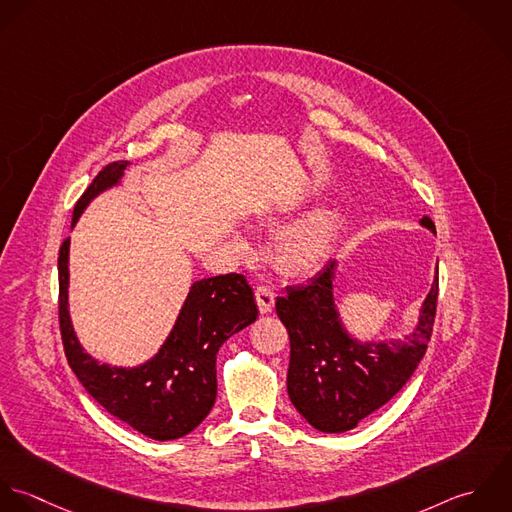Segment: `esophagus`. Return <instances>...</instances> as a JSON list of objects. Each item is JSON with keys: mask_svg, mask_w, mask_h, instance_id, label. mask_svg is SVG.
I'll list each match as a JSON object with an SVG mask.
<instances>
[{"mask_svg": "<svg viewBox=\"0 0 512 512\" xmlns=\"http://www.w3.org/2000/svg\"><path fill=\"white\" fill-rule=\"evenodd\" d=\"M255 301H257V307L265 314V312H271L275 308V293L271 287L267 285H261L255 289Z\"/></svg>", "mask_w": 512, "mask_h": 512, "instance_id": "esophagus-1", "label": "esophagus"}]
</instances>
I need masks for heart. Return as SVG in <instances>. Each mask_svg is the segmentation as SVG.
<instances>
[{
  "label": "heart",
  "mask_w": 512,
  "mask_h": 512,
  "mask_svg": "<svg viewBox=\"0 0 512 512\" xmlns=\"http://www.w3.org/2000/svg\"><path fill=\"white\" fill-rule=\"evenodd\" d=\"M342 225L336 202H320L301 217L287 223L273 239L275 263L289 275H308L320 269L334 251ZM237 251L249 249L243 237H235Z\"/></svg>",
  "instance_id": "obj_1"
}]
</instances>
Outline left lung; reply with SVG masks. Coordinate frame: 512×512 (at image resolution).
Instances as JSON below:
<instances>
[{
	"label": "left lung",
	"mask_w": 512,
	"mask_h": 512,
	"mask_svg": "<svg viewBox=\"0 0 512 512\" xmlns=\"http://www.w3.org/2000/svg\"><path fill=\"white\" fill-rule=\"evenodd\" d=\"M421 225L435 231L427 215ZM334 267L336 263L328 261L307 285L289 287L275 305L291 340L289 398L308 423L324 433L354 429L406 386L427 350L439 295L437 273L409 336L362 344L346 334L334 308Z\"/></svg>",
	"instance_id": "1"
}]
</instances>
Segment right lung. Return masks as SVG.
<instances>
[{"instance_id":"1","label":"right lung","mask_w":512,"mask_h":512,"mask_svg":"<svg viewBox=\"0 0 512 512\" xmlns=\"http://www.w3.org/2000/svg\"><path fill=\"white\" fill-rule=\"evenodd\" d=\"M128 162L104 166L79 198L73 225L89 202L116 186ZM69 237L59 249V328L67 362L83 388L110 415L158 441L194 431L215 404V356L221 344L257 318L247 279L239 273L196 281L160 352L138 368H110L79 344L67 308Z\"/></svg>"}]
</instances>
